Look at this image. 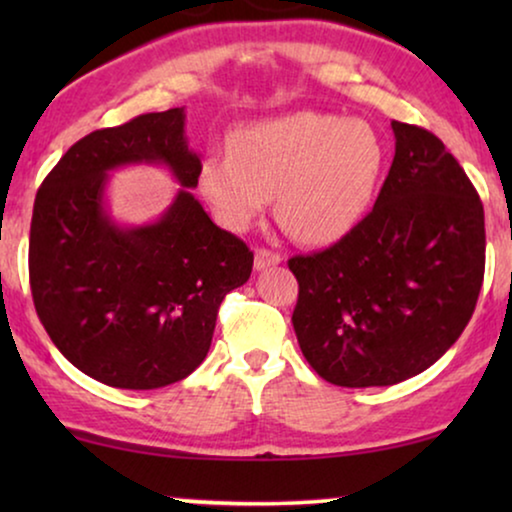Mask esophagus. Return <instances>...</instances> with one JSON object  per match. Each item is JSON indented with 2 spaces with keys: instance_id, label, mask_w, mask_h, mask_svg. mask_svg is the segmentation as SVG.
I'll return each mask as SVG.
<instances>
[{
  "instance_id": "obj_1",
  "label": "esophagus",
  "mask_w": 512,
  "mask_h": 512,
  "mask_svg": "<svg viewBox=\"0 0 512 512\" xmlns=\"http://www.w3.org/2000/svg\"><path fill=\"white\" fill-rule=\"evenodd\" d=\"M282 263V256L277 254V251H270V249H256V270H268L272 265Z\"/></svg>"
}]
</instances>
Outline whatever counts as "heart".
<instances>
[{
    "label": "heart",
    "mask_w": 512,
    "mask_h": 512,
    "mask_svg": "<svg viewBox=\"0 0 512 512\" xmlns=\"http://www.w3.org/2000/svg\"><path fill=\"white\" fill-rule=\"evenodd\" d=\"M384 144L363 121L296 111L249 123L230 151L200 163V191L223 226L249 228L277 193V219L307 244L352 233L373 205L384 172Z\"/></svg>",
    "instance_id": "obj_1"
}]
</instances>
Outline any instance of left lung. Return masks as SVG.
Returning a JSON list of instances; mask_svg holds the SVG:
<instances>
[{
	"label": "left lung",
	"instance_id": "8db88e82",
	"mask_svg": "<svg viewBox=\"0 0 512 512\" xmlns=\"http://www.w3.org/2000/svg\"><path fill=\"white\" fill-rule=\"evenodd\" d=\"M396 156L373 212L317 254L289 258L293 331L338 387H389L433 366L473 317L485 209L433 132L391 121Z\"/></svg>",
	"mask_w": 512,
	"mask_h": 512
}]
</instances>
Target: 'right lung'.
Returning a JSON list of instances; mask_svg holds the SVG:
<instances>
[{
    "instance_id": "1",
    "label": "right lung",
    "mask_w": 512,
    "mask_h": 512,
    "mask_svg": "<svg viewBox=\"0 0 512 512\" xmlns=\"http://www.w3.org/2000/svg\"><path fill=\"white\" fill-rule=\"evenodd\" d=\"M184 109L142 114L79 139L34 198L30 289L69 363L116 389H158L205 361L219 307L251 275L254 251L221 230L188 188L200 158ZM160 162L184 189L156 224L121 229L103 207L116 166Z\"/></svg>"
}]
</instances>
